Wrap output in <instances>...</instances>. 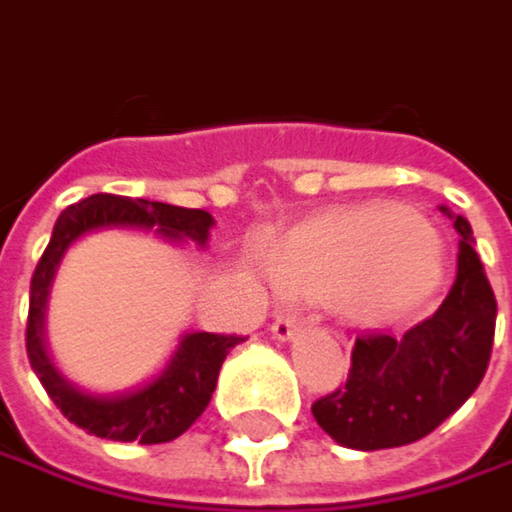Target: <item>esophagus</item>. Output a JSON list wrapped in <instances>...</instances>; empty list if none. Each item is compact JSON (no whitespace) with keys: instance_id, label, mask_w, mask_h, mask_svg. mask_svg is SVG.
I'll list each match as a JSON object with an SVG mask.
<instances>
[{"instance_id":"34e87169","label":"esophagus","mask_w":512,"mask_h":512,"mask_svg":"<svg viewBox=\"0 0 512 512\" xmlns=\"http://www.w3.org/2000/svg\"><path fill=\"white\" fill-rule=\"evenodd\" d=\"M299 331H302V319L296 313H281L272 322V337L275 340H293Z\"/></svg>"}]
</instances>
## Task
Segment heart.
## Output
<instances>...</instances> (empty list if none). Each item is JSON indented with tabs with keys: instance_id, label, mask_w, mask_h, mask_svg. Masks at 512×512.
I'll use <instances>...</instances> for the list:
<instances>
[{
	"instance_id": "obj_1",
	"label": "heart",
	"mask_w": 512,
	"mask_h": 512,
	"mask_svg": "<svg viewBox=\"0 0 512 512\" xmlns=\"http://www.w3.org/2000/svg\"><path fill=\"white\" fill-rule=\"evenodd\" d=\"M272 275L290 293L334 296L349 290L357 316L387 319L437 290L442 255L422 216L369 205L293 231L272 257Z\"/></svg>"
}]
</instances>
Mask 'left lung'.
Listing matches in <instances>:
<instances>
[{"instance_id": "obj_1", "label": "left lung", "mask_w": 512, "mask_h": 512, "mask_svg": "<svg viewBox=\"0 0 512 512\" xmlns=\"http://www.w3.org/2000/svg\"><path fill=\"white\" fill-rule=\"evenodd\" d=\"M460 234L457 278L434 316L401 337L354 340L346 384L313 401L319 428L346 448L378 451L428 437L478 390L492 354L495 296L463 216L442 208Z\"/></svg>"}]
</instances>
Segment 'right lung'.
I'll list each match as a JSON object with an SVG mask.
<instances>
[{
    "label": "right lung",
    "mask_w": 512,
    "mask_h": 512,
    "mask_svg": "<svg viewBox=\"0 0 512 512\" xmlns=\"http://www.w3.org/2000/svg\"><path fill=\"white\" fill-rule=\"evenodd\" d=\"M111 225H137V228H158V234L169 240H193L199 246L208 243L213 216L208 210L175 208L163 202L128 199L96 193L81 199L58 216L52 240L40 257L31 275V299H28V322H25V351L34 375L46 387L49 398L72 425L84 428L93 437L117 442H140L155 445L181 437L208 407L210 395L216 390V378L222 360L237 343L246 337L237 334H208L193 331L184 334L178 351L166 363L161 375L140 390L117 395H90L72 387L70 381L55 369L43 346V313L55 269L72 243L96 228Z\"/></svg>",
    "instance_id": "obj_1"
}]
</instances>
